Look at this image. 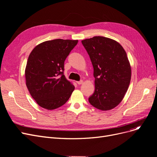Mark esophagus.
<instances>
[{
	"label": "esophagus",
	"instance_id": "obj_1",
	"mask_svg": "<svg viewBox=\"0 0 157 157\" xmlns=\"http://www.w3.org/2000/svg\"><path fill=\"white\" fill-rule=\"evenodd\" d=\"M77 83L78 85L81 84H82V83H83V80H80V81H77Z\"/></svg>",
	"mask_w": 157,
	"mask_h": 157
}]
</instances>
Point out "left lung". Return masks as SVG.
Listing matches in <instances>:
<instances>
[{
  "label": "left lung",
  "instance_id": "8db88e82",
  "mask_svg": "<svg viewBox=\"0 0 157 157\" xmlns=\"http://www.w3.org/2000/svg\"><path fill=\"white\" fill-rule=\"evenodd\" d=\"M94 67L95 91L88 99L101 111L116 107L124 98L132 71L123 47L116 40L96 36L82 40Z\"/></svg>",
  "mask_w": 157,
  "mask_h": 157
}]
</instances>
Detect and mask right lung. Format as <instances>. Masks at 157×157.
I'll use <instances>...</instances> for the list:
<instances>
[{"instance_id":"right-lung-1","label":"right lung","mask_w":157,"mask_h":157,"mask_svg":"<svg viewBox=\"0 0 157 157\" xmlns=\"http://www.w3.org/2000/svg\"><path fill=\"white\" fill-rule=\"evenodd\" d=\"M78 40L54 39L36 46L25 70L26 86L38 105L48 110L63 105L75 86L63 75L64 61Z\"/></svg>"}]
</instances>
